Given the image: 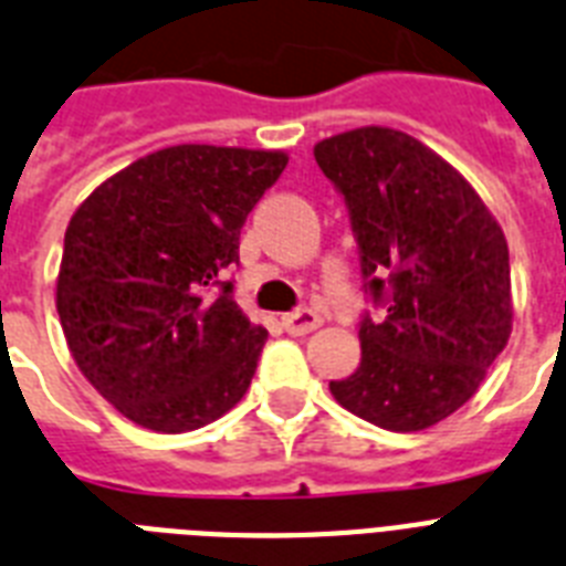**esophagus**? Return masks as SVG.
<instances>
[{
    "instance_id": "obj_1",
    "label": "esophagus",
    "mask_w": 566,
    "mask_h": 566,
    "mask_svg": "<svg viewBox=\"0 0 566 566\" xmlns=\"http://www.w3.org/2000/svg\"><path fill=\"white\" fill-rule=\"evenodd\" d=\"M282 325L287 334H293V337H302V334H311V331L319 328V325H323V316L316 314V311H307V307H302V311L284 314Z\"/></svg>"
}]
</instances>
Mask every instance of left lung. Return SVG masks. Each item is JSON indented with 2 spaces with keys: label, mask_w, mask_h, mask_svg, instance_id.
I'll list each match as a JSON object with an SVG mask.
<instances>
[{
  "label": "left lung",
  "mask_w": 566,
  "mask_h": 566,
  "mask_svg": "<svg viewBox=\"0 0 566 566\" xmlns=\"http://www.w3.org/2000/svg\"><path fill=\"white\" fill-rule=\"evenodd\" d=\"M346 197L366 287L387 316L360 323V366L331 380L339 407L416 433L471 401L512 334L503 229L442 156L392 127H357L314 145Z\"/></svg>",
  "instance_id": "1"
}]
</instances>
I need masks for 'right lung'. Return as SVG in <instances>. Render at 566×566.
<instances>
[{"label": "right lung", "instance_id": "obj_1", "mask_svg": "<svg viewBox=\"0 0 566 566\" xmlns=\"http://www.w3.org/2000/svg\"><path fill=\"white\" fill-rule=\"evenodd\" d=\"M284 165V150L174 145L104 179L69 220L60 325L77 369L133 424L188 433L250 389L268 328L218 273Z\"/></svg>", "mask_w": 566, "mask_h": 566}]
</instances>
